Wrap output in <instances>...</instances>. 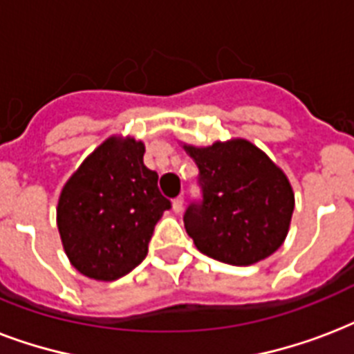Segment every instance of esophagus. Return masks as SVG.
<instances>
[{
	"label": "esophagus",
	"mask_w": 354,
	"mask_h": 354,
	"mask_svg": "<svg viewBox=\"0 0 354 354\" xmlns=\"http://www.w3.org/2000/svg\"><path fill=\"white\" fill-rule=\"evenodd\" d=\"M172 209H174V213H182V209H183V196H178V198L172 200Z\"/></svg>",
	"instance_id": "1"
}]
</instances>
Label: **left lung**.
<instances>
[{
  "instance_id": "left-lung-1",
  "label": "left lung",
  "mask_w": 354,
  "mask_h": 354,
  "mask_svg": "<svg viewBox=\"0 0 354 354\" xmlns=\"http://www.w3.org/2000/svg\"><path fill=\"white\" fill-rule=\"evenodd\" d=\"M183 149L198 165L202 189V200L183 215L194 246L233 266L272 255L285 242L294 211L285 172L246 139Z\"/></svg>"
}]
</instances>
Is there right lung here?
Instances as JSON below:
<instances>
[{"label": "right lung", "mask_w": 354, "mask_h": 354, "mask_svg": "<svg viewBox=\"0 0 354 354\" xmlns=\"http://www.w3.org/2000/svg\"><path fill=\"white\" fill-rule=\"evenodd\" d=\"M143 154V141L108 138L60 193L57 226L64 252L90 279L115 281L132 272L147 257L163 211L171 209Z\"/></svg>", "instance_id": "obj_1"}]
</instances>
